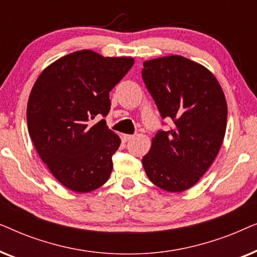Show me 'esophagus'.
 Listing matches in <instances>:
<instances>
[{
	"label": "esophagus",
	"instance_id": "1",
	"mask_svg": "<svg viewBox=\"0 0 257 257\" xmlns=\"http://www.w3.org/2000/svg\"><path fill=\"white\" fill-rule=\"evenodd\" d=\"M133 138H135V136L132 135H122V140H124V142H130V140Z\"/></svg>",
	"mask_w": 257,
	"mask_h": 257
}]
</instances>
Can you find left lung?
<instances>
[{
	"label": "left lung",
	"instance_id": "8db88e82",
	"mask_svg": "<svg viewBox=\"0 0 257 257\" xmlns=\"http://www.w3.org/2000/svg\"><path fill=\"white\" fill-rule=\"evenodd\" d=\"M142 75L161 117L174 122L170 131L154 136L144 170L164 191H186L206 173L222 145L226 97L208 69L182 56L144 62Z\"/></svg>",
	"mask_w": 257,
	"mask_h": 257
}]
</instances>
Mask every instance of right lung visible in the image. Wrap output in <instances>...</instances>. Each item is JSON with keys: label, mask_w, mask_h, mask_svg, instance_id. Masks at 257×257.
I'll return each mask as SVG.
<instances>
[{"label": "right lung", "mask_w": 257, "mask_h": 257, "mask_svg": "<svg viewBox=\"0 0 257 257\" xmlns=\"http://www.w3.org/2000/svg\"><path fill=\"white\" fill-rule=\"evenodd\" d=\"M135 64L131 57L72 52L47 66L31 90L28 131L52 175L66 188L87 193L110 178L120 138L98 114L110 111V91Z\"/></svg>", "instance_id": "right-lung-1"}]
</instances>
